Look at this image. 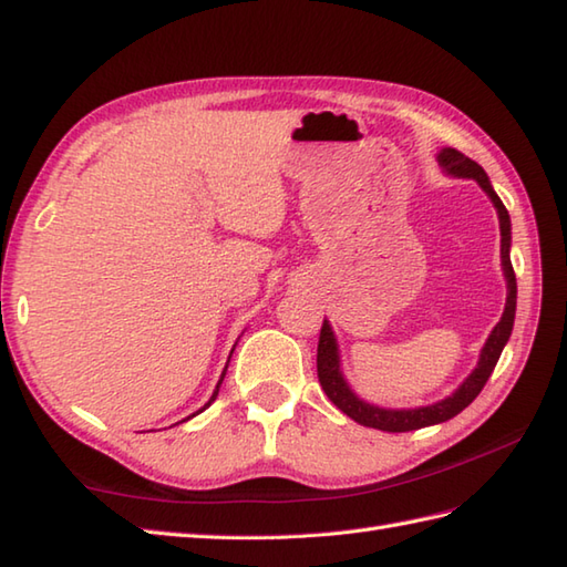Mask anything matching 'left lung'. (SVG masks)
<instances>
[{"instance_id": "left-lung-1", "label": "left lung", "mask_w": 567, "mask_h": 567, "mask_svg": "<svg viewBox=\"0 0 567 567\" xmlns=\"http://www.w3.org/2000/svg\"><path fill=\"white\" fill-rule=\"evenodd\" d=\"M436 158H439V165L449 175L473 177L475 183L487 192L492 204H495L497 216H499V231H502V270H504V277H507V305H504V315H502L499 323L492 329L489 339L483 346L477 368L470 372L461 388H457L451 396H445V400H441L436 404H429V406H419V409H382V406L368 404L360 400V396L351 388H348V382L341 375L339 343H336L331 323L323 319V327L319 333V348H317V372H319L321 390L327 392L329 400L339 406L346 416H351L353 421H358V424L370 426V429H380V431H390V433H404V431L433 426V424H441V421L453 419L455 414H461L463 409L473 402L480 392H483L485 382L489 380L492 370H495L497 360L504 351V346H507L512 329H514L516 275H514L512 258H509V248H512L509 212L502 204V199L497 197V192H495V187H492L487 173L475 161H470L467 155H463L455 148H443Z\"/></svg>"}]
</instances>
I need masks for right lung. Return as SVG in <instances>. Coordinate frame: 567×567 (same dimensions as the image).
<instances>
[{"label": "right lung", "instance_id": "right-lung-1", "mask_svg": "<svg viewBox=\"0 0 567 567\" xmlns=\"http://www.w3.org/2000/svg\"><path fill=\"white\" fill-rule=\"evenodd\" d=\"M224 375H226V370H224V372H221V380H219V382H216V390H214V394H212V400H209V402H207V404H204V406H202V409H207V406H209V404H212V402H214V400H216V394H219V388H221V382H224ZM202 409H199V412H202ZM192 416H195V414H192Z\"/></svg>", "mask_w": 567, "mask_h": 567}]
</instances>
